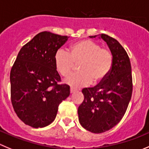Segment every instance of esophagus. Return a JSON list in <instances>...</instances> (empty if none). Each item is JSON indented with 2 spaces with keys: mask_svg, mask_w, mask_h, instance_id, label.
<instances>
[{
  "mask_svg": "<svg viewBox=\"0 0 149 149\" xmlns=\"http://www.w3.org/2000/svg\"><path fill=\"white\" fill-rule=\"evenodd\" d=\"M75 91H76L75 89L73 88H70V93H73Z\"/></svg>",
  "mask_w": 149,
  "mask_h": 149,
  "instance_id": "1",
  "label": "esophagus"
}]
</instances>
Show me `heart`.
<instances>
[{
  "label": "heart",
  "mask_w": 149,
  "mask_h": 149,
  "mask_svg": "<svg viewBox=\"0 0 149 149\" xmlns=\"http://www.w3.org/2000/svg\"><path fill=\"white\" fill-rule=\"evenodd\" d=\"M111 53L100 48L91 40H82L73 44L69 52L60 49L56 52L54 63L56 69L63 76L71 72L74 63H78V72L70 74L65 83L72 87L80 88L98 83L107 76L112 66Z\"/></svg>",
  "instance_id": "obj_1"
}]
</instances>
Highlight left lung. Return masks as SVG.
Listing matches in <instances>:
<instances>
[{
  "instance_id": "1",
  "label": "left lung",
  "mask_w": 149,
  "mask_h": 149,
  "mask_svg": "<svg viewBox=\"0 0 149 149\" xmlns=\"http://www.w3.org/2000/svg\"><path fill=\"white\" fill-rule=\"evenodd\" d=\"M99 36L107 43L113 62L102 83L93 88H83L84 100L79 106V121L83 128L93 133H102L118 124L125 114L132 93L130 58L121 44L106 34Z\"/></svg>"
}]
</instances>
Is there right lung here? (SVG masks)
<instances>
[{
  "label": "right lung",
  "mask_w": 149,
  "mask_h": 149,
  "mask_svg": "<svg viewBox=\"0 0 149 149\" xmlns=\"http://www.w3.org/2000/svg\"><path fill=\"white\" fill-rule=\"evenodd\" d=\"M68 36L44 31L19 50L10 73L11 98L19 119L33 128L54 121L58 105L70 94L68 85H58L61 77L54 63L58 49Z\"/></svg>",
  "instance_id": "obj_1"
}]
</instances>
